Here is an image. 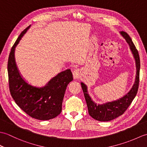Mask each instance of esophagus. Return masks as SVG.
<instances>
[{
	"label": "esophagus",
	"mask_w": 147,
	"mask_h": 147,
	"mask_svg": "<svg viewBox=\"0 0 147 147\" xmlns=\"http://www.w3.org/2000/svg\"><path fill=\"white\" fill-rule=\"evenodd\" d=\"M73 77L74 79H78V78H80V76H81L80 71L78 69H76L75 71H74L73 73Z\"/></svg>",
	"instance_id": "obj_1"
}]
</instances>
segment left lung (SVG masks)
I'll return each instance as SVG.
<instances>
[{
    "mask_svg": "<svg viewBox=\"0 0 147 147\" xmlns=\"http://www.w3.org/2000/svg\"><path fill=\"white\" fill-rule=\"evenodd\" d=\"M120 33L129 45L130 49L133 53L136 62V80L130 91L123 97L117 100L107 102L102 105H96L89 96L88 92H87V86L85 85V84L81 83L87 107H88V113L92 117L99 121H109L123 114L124 112L127 110V109L131 104L133 99L136 95L137 92H138L140 69V60L138 52L128 34L125 32H121Z\"/></svg>",
    "mask_w": 147,
    "mask_h": 147,
    "instance_id": "1",
    "label": "left lung"
}]
</instances>
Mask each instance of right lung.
<instances>
[{
	"label": "right lung",
	"instance_id": "add662e5",
	"mask_svg": "<svg viewBox=\"0 0 147 147\" xmlns=\"http://www.w3.org/2000/svg\"><path fill=\"white\" fill-rule=\"evenodd\" d=\"M30 27L21 33L9 55V90L16 104L28 115L38 120H49L57 117L61 112L64 93L67 85L73 80V74L70 69L62 71L42 88L33 86L23 80L16 64L14 51Z\"/></svg>",
	"mask_w": 147,
	"mask_h": 147
}]
</instances>
